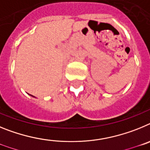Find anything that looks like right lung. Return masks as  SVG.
<instances>
[{
	"mask_svg": "<svg viewBox=\"0 0 150 150\" xmlns=\"http://www.w3.org/2000/svg\"><path fill=\"white\" fill-rule=\"evenodd\" d=\"M33 97H34V96H33Z\"/></svg>",
	"mask_w": 150,
	"mask_h": 150,
	"instance_id": "add662e5",
	"label": "right lung"
}]
</instances>
